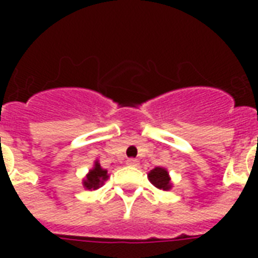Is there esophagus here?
<instances>
[{"instance_id": "esophagus-1", "label": "esophagus", "mask_w": 258, "mask_h": 258, "mask_svg": "<svg viewBox=\"0 0 258 258\" xmlns=\"http://www.w3.org/2000/svg\"><path fill=\"white\" fill-rule=\"evenodd\" d=\"M125 163L128 166H131V167H137V166L139 165V162H138V159H135V158H130V159H127Z\"/></svg>"}]
</instances>
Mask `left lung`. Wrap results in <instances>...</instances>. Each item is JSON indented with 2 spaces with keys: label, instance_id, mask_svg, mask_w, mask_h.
Instances as JSON below:
<instances>
[{
  "label": "left lung",
  "instance_id": "obj_1",
  "mask_svg": "<svg viewBox=\"0 0 258 258\" xmlns=\"http://www.w3.org/2000/svg\"><path fill=\"white\" fill-rule=\"evenodd\" d=\"M150 182L155 187L161 190H170L171 188V182H170V175L165 167H155L149 172Z\"/></svg>",
  "mask_w": 258,
  "mask_h": 258
}]
</instances>
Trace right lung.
Instances as JSON below:
<instances>
[{
  "label": "right lung",
  "mask_w": 258,
  "mask_h": 258,
  "mask_svg": "<svg viewBox=\"0 0 258 258\" xmlns=\"http://www.w3.org/2000/svg\"><path fill=\"white\" fill-rule=\"evenodd\" d=\"M108 179V174H107V170L101 169V166L99 162H95V166H93L92 170H89V172L87 174L86 179L83 180V186L87 188V190H96L104 183L105 180Z\"/></svg>",
  "instance_id": "right-lung-1"
}]
</instances>
